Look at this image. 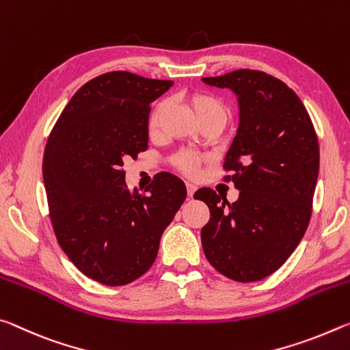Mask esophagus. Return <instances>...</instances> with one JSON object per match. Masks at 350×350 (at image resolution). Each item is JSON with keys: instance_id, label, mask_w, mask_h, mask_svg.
<instances>
[{"instance_id": "obj_1", "label": "esophagus", "mask_w": 350, "mask_h": 350, "mask_svg": "<svg viewBox=\"0 0 350 350\" xmlns=\"http://www.w3.org/2000/svg\"><path fill=\"white\" fill-rule=\"evenodd\" d=\"M186 187H187V196L189 197H192L193 193H196V191H197V186L192 185V183H187Z\"/></svg>"}]
</instances>
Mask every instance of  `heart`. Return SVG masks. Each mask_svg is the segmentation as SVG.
I'll return each instance as SVG.
<instances>
[{
  "label": "heart",
  "mask_w": 350,
  "mask_h": 350,
  "mask_svg": "<svg viewBox=\"0 0 350 350\" xmlns=\"http://www.w3.org/2000/svg\"><path fill=\"white\" fill-rule=\"evenodd\" d=\"M187 102L191 108L196 113L200 122L204 121H220L225 124L228 119V107L225 102L219 97H215L209 93H192L189 94ZM167 108V102L159 100L157 105L153 107L150 113V118H148V130L157 131L159 124H161L163 114ZM203 157L198 153L193 152H178L172 158V164L175 165L176 169L183 172L185 175L193 176L198 174L200 165L203 163Z\"/></svg>",
  "instance_id": "obj_1"
}]
</instances>
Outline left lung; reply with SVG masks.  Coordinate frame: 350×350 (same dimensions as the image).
<instances>
[{
	"label": "left lung",
	"mask_w": 350,
	"mask_h": 350,
	"mask_svg": "<svg viewBox=\"0 0 350 350\" xmlns=\"http://www.w3.org/2000/svg\"><path fill=\"white\" fill-rule=\"evenodd\" d=\"M237 94L240 122L223 169L239 189L229 203L209 187L193 198L208 204L202 229L206 259L237 282L279 270L299 245L312 217L319 170L318 136L304 104L282 80L256 70L203 77Z\"/></svg>",
	"instance_id": "obj_1"
}]
</instances>
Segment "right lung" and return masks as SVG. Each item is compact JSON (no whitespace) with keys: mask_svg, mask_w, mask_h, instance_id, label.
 Returning <instances> with one entry per match:
<instances>
[{"mask_svg":"<svg viewBox=\"0 0 350 350\" xmlns=\"http://www.w3.org/2000/svg\"><path fill=\"white\" fill-rule=\"evenodd\" d=\"M172 85L129 71L91 79L46 142L43 180L57 242L85 276L108 287L148 271L186 200L185 183L169 172L142 193L130 191L122 169L125 158L148 148L150 104Z\"/></svg>","mask_w":350,"mask_h":350,"instance_id":"obj_1","label":"right lung"}]
</instances>
